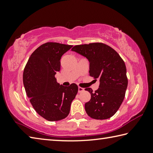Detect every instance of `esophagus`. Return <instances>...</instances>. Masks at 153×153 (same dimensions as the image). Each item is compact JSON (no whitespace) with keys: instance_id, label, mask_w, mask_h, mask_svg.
I'll list each match as a JSON object with an SVG mask.
<instances>
[{"instance_id":"esophagus-1","label":"esophagus","mask_w":153,"mask_h":153,"mask_svg":"<svg viewBox=\"0 0 153 153\" xmlns=\"http://www.w3.org/2000/svg\"><path fill=\"white\" fill-rule=\"evenodd\" d=\"M84 90V88H83L81 87H78V92H82Z\"/></svg>"}]
</instances>
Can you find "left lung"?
Instances as JSON below:
<instances>
[{"label": "left lung", "mask_w": 153, "mask_h": 153, "mask_svg": "<svg viewBox=\"0 0 153 153\" xmlns=\"http://www.w3.org/2000/svg\"><path fill=\"white\" fill-rule=\"evenodd\" d=\"M72 51L86 57L90 63V76L99 79L95 92L86 90L91 99L85 104V110L91 118L107 120L117 112L122 103L128 87L125 63L114 49L102 43L75 46Z\"/></svg>", "instance_id": "obj_1"}]
</instances>
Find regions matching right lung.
<instances>
[{
	"instance_id": "obj_1",
	"label": "right lung",
	"mask_w": 153,
	"mask_h": 153,
	"mask_svg": "<svg viewBox=\"0 0 153 153\" xmlns=\"http://www.w3.org/2000/svg\"><path fill=\"white\" fill-rule=\"evenodd\" d=\"M72 46L56 42L43 44L33 51L25 67L23 82L27 96L36 112L48 121L65 118L78 91L76 84L63 86L55 77L60 71L61 56Z\"/></svg>"
}]
</instances>
